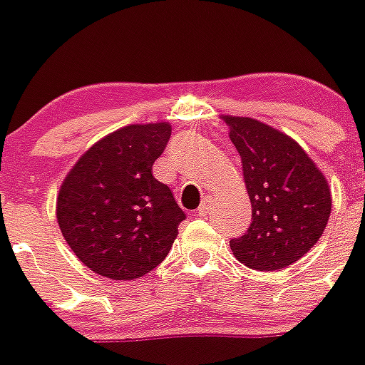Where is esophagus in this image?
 Here are the masks:
<instances>
[{
	"label": "esophagus",
	"mask_w": 365,
	"mask_h": 365,
	"mask_svg": "<svg viewBox=\"0 0 365 365\" xmlns=\"http://www.w3.org/2000/svg\"><path fill=\"white\" fill-rule=\"evenodd\" d=\"M210 206H212V196H206L205 200H203V203H201L200 208H197V215H200V217L208 215Z\"/></svg>",
	"instance_id": "obj_1"
}]
</instances>
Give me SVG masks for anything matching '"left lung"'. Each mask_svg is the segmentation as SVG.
Listing matches in <instances>:
<instances>
[{"label": "left lung", "mask_w": 365, "mask_h": 365, "mask_svg": "<svg viewBox=\"0 0 365 365\" xmlns=\"http://www.w3.org/2000/svg\"><path fill=\"white\" fill-rule=\"evenodd\" d=\"M230 139L240 153L252 205L247 233L233 238L235 257L254 270L286 268L311 251L332 212L325 175L284 132L254 118L230 116Z\"/></svg>", "instance_id": "1"}]
</instances>
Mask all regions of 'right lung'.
Instances as JSON below:
<instances>
[{
  "instance_id": "1",
  "label": "right lung",
  "mask_w": 365,
  "mask_h": 365,
  "mask_svg": "<svg viewBox=\"0 0 365 365\" xmlns=\"http://www.w3.org/2000/svg\"><path fill=\"white\" fill-rule=\"evenodd\" d=\"M169 135L168 121L121 127L84 152L65 176L58 226L95 274L134 281L171 251L185 213L152 173Z\"/></svg>"
}]
</instances>
